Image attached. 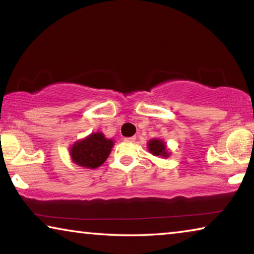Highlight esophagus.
<instances>
[{"label": "esophagus", "instance_id": "esophagus-1", "mask_svg": "<svg viewBox=\"0 0 254 254\" xmlns=\"http://www.w3.org/2000/svg\"><path fill=\"white\" fill-rule=\"evenodd\" d=\"M136 137L135 136H130V137H126V141L127 142H134Z\"/></svg>", "mask_w": 254, "mask_h": 254}]
</instances>
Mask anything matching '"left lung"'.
Instances as JSON below:
<instances>
[{"instance_id":"obj_1","label":"left lung","mask_w":254,"mask_h":254,"mask_svg":"<svg viewBox=\"0 0 254 254\" xmlns=\"http://www.w3.org/2000/svg\"><path fill=\"white\" fill-rule=\"evenodd\" d=\"M149 152L156 157L168 158L170 156L169 149L167 148V143L162 139H151L147 143Z\"/></svg>"}]
</instances>
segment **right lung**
Returning a JSON list of instances; mask_svg holds the SVG:
<instances>
[{"label": "right lung", "instance_id": "1", "mask_svg": "<svg viewBox=\"0 0 254 254\" xmlns=\"http://www.w3.org/2000/svg\"><path fill=\"white\" fill-rule=\"evenodd\" d=\"M114 140L107 139L102 132L91 133L84 139L76 141L69 148L71 161L87 169H95L109 158Z\"/></svg>", "mask_w": 254, "mask_h": 254}]
</instances>
